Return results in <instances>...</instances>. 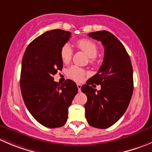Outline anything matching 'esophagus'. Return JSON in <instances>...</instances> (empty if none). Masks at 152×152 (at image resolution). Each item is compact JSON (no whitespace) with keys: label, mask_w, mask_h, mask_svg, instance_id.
<instances>
[{"label":"esophagus","mask_w":152,"mask_h":152,"mask_svg":"<svg viewBox=\"0 0 152 152\" xmlns=\"http://www.w3.org/2000/svg\"><path fill=\"white\" fill-rule=\"evenodd\" d=\"M76 85H77V88H78V90H79V91L80 92L81 91V88H82V85L79 83H77L76 84Z\"/></svg>","instance_id":"1"}]
</instances>
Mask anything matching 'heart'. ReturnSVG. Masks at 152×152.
Here are the masks:
<instances>
[{
	"instance_id": "obj_1",
	"label": "heart",
	"mask_w": 152,
	"mask_h": 152,
	"mask_svg": "<svg viewBox=\"0 0 152 152\" xmlns=\"http://www.w3.org/2000/svg\"><path fill=\"white\" fill-rule=\"evenodd\" d=\"M76 45L79 49L83 51L89 58H91V60H90L91 63L92 64L95 63V57L98 53V48L94 42L89 39H83L78 40L76 42ZM72 53H73V51L70 45L67 44L63 45L60 51V56H61V58L63 62H68L71 58ZM86 73V71L84 69L76 67V66H73L67 71L69 77L76 81H82Z\"/></svg>"
}]
</instances>
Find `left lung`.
<instances>
[{"label":"left lung","mask_w":152,"mask_h":152,"mask_svg":"<svg viewBox=\"0 0 152 152\" xmlns=\"http://www.w3.org/2000/svg\"><path fill=\"white\" fill-rule=\"evenodd\" d=\"M88 35L102 42L104 56L96 74L81 88L88 97L85 117L92 127L107 129L121 118L130 103L133 69L126 48L115 35L105 30L90 32ZM93 83L101 85V90L96 91L90 86Z\"/></svg>","instance_id":"1"}]
</instances>
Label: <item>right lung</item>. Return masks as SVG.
Wrapping results in <instances>:
<instances>
[{"label":"right lung","mask_w":152,"mask_h":152,"mask_svg":"<svg viewBox=\"0 0 152 152\" xmlns=\"http://www.w3.org/2000/svg\"><path fill=\"white\" fill-rule=\"evenodd\" d=\"M70 35L62 29L48 31L28 45L22 59L20 85L23 102L35 120L50 129L65 124L68 107L78 92L73 81L67 79L58 85L53 78L63 67L60 51Z\"/></svg>","instance_id":"right-lung-1"}]
</instances>
